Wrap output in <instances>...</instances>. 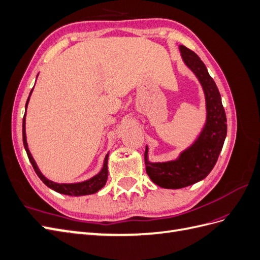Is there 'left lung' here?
Instances as JSON below:
<instances>
[{
	"label": "left lung",
	"instance_id": "1",
	"mask_svg": "<svg viewBox=\"0 0 260 260\" xmlns=\"http://www.w3.org/2000/svg\"><path fill=\"white\" fill-rule=\"evenodd\" d=\"M184 64L201 82L206 100V123L195 142L180 154L177 159L164 162L148 160V148L144 153L146 172L153 182L165 188H181L192 185L208 176L215 167L226 137V117L219 90L209 76L205 64L193 51L179 46Z\"/></svg>",
	"mask_w": 260,
	"mask_h": 260
}]
</instances>
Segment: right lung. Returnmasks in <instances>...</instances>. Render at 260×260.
<instances>
[{"label":"right lung","instance_id":"add662e5","mask_svg":"<svg viewBox=\"0 0 260 260\" xmlns=\"http://www.w3.org/2000/svg\"><path fill=\"white\" fill-rule=\"evenodd\" d=\"M34 90V89H32ZM32 90H31L29 98L27 100L26 103V111H27V106L29 103L30 100V95L32 93ZM22 142H23V146H25V149L28 155V158L32 165V167L36 171V174L38 175V177L42 180V182L49 186L52 190L56 191L60 194H65V195H70V196H81V195H89V194H94L96 193L99 190H101L106 184L107 181V176H108V169H107V160H108V154L105 156L104 159V164H103V168L99 172L98 175H95L94 177H92L91 179L83 181V182H78V183H56L53 182V181L49 180L48 178H45L42 174L40 169L38 168L37 162L35 161L32 155H31L29 148H28V144H27V139H26V113L23 115V119H22Z\"/></svg>","mask_w":260,"mask_h":260}]
</instances>
